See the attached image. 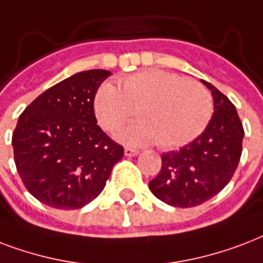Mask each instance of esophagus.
Here are the masks:
<instances>
[{"label": "esophagus", "instance_id": "34e87169", "mask_svg": "<svg viewBox=\"0 0 263 263\" xmlns=\"http://www.w3.org/2000/svg\"><path fill=\"white\" fill-rule=\"evenodd\" d=\"M125 155L126 156H136V155H138V151L137 149H133V148H129V146H126L125 148Z\"/></svg>", "mask_w": 263, "mask_h": 263}]
</instances>
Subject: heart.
<instances>
[{
	"mask_svg": "<svg viewBox=\"0 0 263 263\" xmlns=\"http://www.w3.org/2000/svg\"><path fill=\"white\" fill-rule=\"evenodd\" d=\"M119 86L103 83L96 91L95 114L99 125L114 132L136 115L141 121L117 133L129 145L158 142L176 149L199 137L213 115V97L200 82L182 79L163 70H144L126 77Z\"/></svg>",
	"mask_w": 263,
	"mask_h": 263,
	"instance_id": "heart-1",
	"label": "heart"
}]
</instances>
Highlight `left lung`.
I'll return each instance as SVG.
<instances>
[{"mask_svg":"<svg viewBox=\"0 0 263 263\" xmlns=\"http://www.w3.org/2000/svg\"><path fill=\"white\" fill-rule=\"evenodd\" d=\"M214 112L204 132L180 151L162 155V168L149 181L151 192L173 207H195L219 193L235 174L244 130L235 105L211 83Z\"/></svg>","mask_w":263,"mask_h":263,"instance_id":"obj_1","label":"left lung"}]
</instances>
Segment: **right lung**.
I'll list each match as a JSON object with an SVG mask.
<instances>
[{
  "mask_svg": "<svg viewBox=\"0 0 263 263\" xmlns=\"http://www.w3.org/2000/svg\"><path fill=\"white\" fill-rule=\"evenodd\" d=\"M107 70L77 72L49 87L19 117L12 136L15 163L24 186L41 203L81 209L99 196L123 158L97 126L96 91Z\"/></svg>",
  "mask_w": 263,
  "mask_h": 263,
  "instance_id": "add662e5",
  "label": "right lung"
}]
</instances>
